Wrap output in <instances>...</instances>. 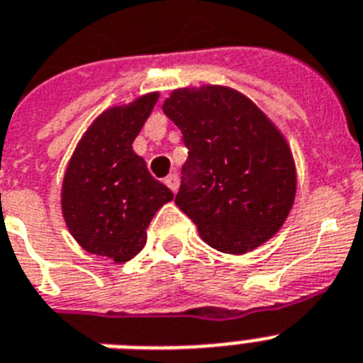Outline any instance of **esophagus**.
Instances as JSON below:
<instances>
[{"label": "esophagus", "instance_id": "1", "mask_svg": "<svg viewBox=\"0 0 363 363\" xmlns=\"http://www.w3.org/2000/svg\"><path fill=\"white\" fill-rule=\"evenodd\" d=\"M166 184H167V188L173 191V194H177V190H179V186H181V179H179V175H177V173H172L169 177H166Z\"/></svg>", "mask_w": 363, "mask_h": 363}]
</instances>
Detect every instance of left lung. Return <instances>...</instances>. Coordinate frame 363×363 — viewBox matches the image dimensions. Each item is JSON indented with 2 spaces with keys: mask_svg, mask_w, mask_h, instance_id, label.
<instances>
[{
  "mask_svg": "<svg viewBox=\"0 0 363 363\" xmlns=\"http://www.w3.org/2000/svg\"><path fill=\"white\" fill-rule=\"evenodd\" d=\"M162 111L188 147L175 203L201 238L242 255L279 233L297 175L290 147L267 116L243 94L212 84L179 88Z\"/></svg>",
  "mask_w": 363,
  "mask_h": 363,
  "instance_id": "left-lung-1",
  "label": "left lung"
}]
</instances>
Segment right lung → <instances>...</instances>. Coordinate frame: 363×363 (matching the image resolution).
Wrapping results in <instances>:
<instances>
[{
	"label": "right lung",
	"mask_w": 363,
	"mask_h": 363,
	"mask_svg": "<svg viewBox=\"0 0 363 363\" xmlns=\"http://www.w3.org/2000/svg\"><path fill=\"white\" fill-rule=\"evenodd\" d=\"M157 99L153 92L103 112L77 144L64 175L62 214L69 233L84 251L116 264L142 251L153 216L173 199L133 151Z\"/></svg>",
	"instance_id": "1"
}]
</instances>
